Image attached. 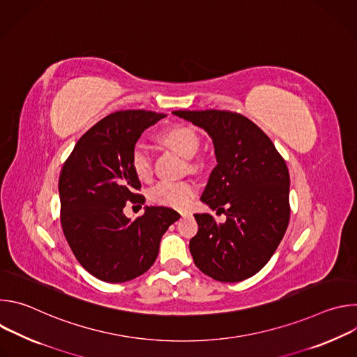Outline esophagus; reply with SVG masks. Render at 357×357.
Segmentation results:
<instances>
[{"instance_id":"esophagus-1","label":"esophagus","mask_w":357,"mask_h":357,"mask_svg":"<svg viewBox=\"0 0 357 357\" xmlns=\"http://www.w3.org/2000/svg\"><path fill=\"white\" fill-rule=\"evenodd\" d=\"M181 216H182V218H186V216H190V213H189V212H181Z\"/></svg>"}]
</instances>
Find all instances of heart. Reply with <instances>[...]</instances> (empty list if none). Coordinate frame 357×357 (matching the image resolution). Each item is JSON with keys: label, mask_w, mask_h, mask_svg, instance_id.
Instances as JSON below:
<instances>
[{"label": "heart", "mask_w": 357, "mask_h": 357, "mask_svg": "<svg viewBox=\"0 0 357 357\" xmlns=\"http://www.w3.org/2000/svg\"><path fill=\"white\" fill-rule=\"evenodd\" d=\"M161 139L186 158L193 157L199 146V138L196 132L186 126H174L165 130L161 134ZM130 164L137 178L146 179L151 176V157L144 145L137 144L132 146ZM195 195L196 186L190 181H161L149 190L151 202L174 209H186L192 203Z\"/></svg>", "instance_id": "heart-1"}]
</instances>
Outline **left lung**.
I'll use <instances>...</instances> for the list:
<instances>
[{"label": "left lung", "instance_id": "obj_1", "mask_svg": "<svg viewBox=\"0 0 357 357\" xmlns=\"http://www.w3.org/2000/svg\"><path fill=\"white\" fill-rule=\"evenodd\" d=\"M205 130L218 165L200 200L226 215L216 223L196 213L197 233L189 241L196 267L222 282L257 274L273 257L289 222V174L267 134L247 117L225 112H174Z\"/></svg>", "mask_w": 357, "mask_h": 357}]
</instances>
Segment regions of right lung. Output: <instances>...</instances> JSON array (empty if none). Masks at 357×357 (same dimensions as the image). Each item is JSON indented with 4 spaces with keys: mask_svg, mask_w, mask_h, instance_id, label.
<instances>
[{
    "mask_svg": "<svg viewBox=\"0 0 357 357\" xmlns=\"http://www.w3.org/2000/svg\"><path fill=\"white\" fill-rule=\"evenodd\" d=\"M145 110L116 112L94 124L76 142L59 176L61 223L82 267L106 282L130 281L154 264L168 227L181 216L171 208L145 206L128 219L130 200L145 197L131 169V149L148 127L164 119Z\"/></svg>",
    "mask_w": 357,
    "mask_h": 357,
    "instance_id": "obj_1",
    "label": "right lung"
}]
</instances>
